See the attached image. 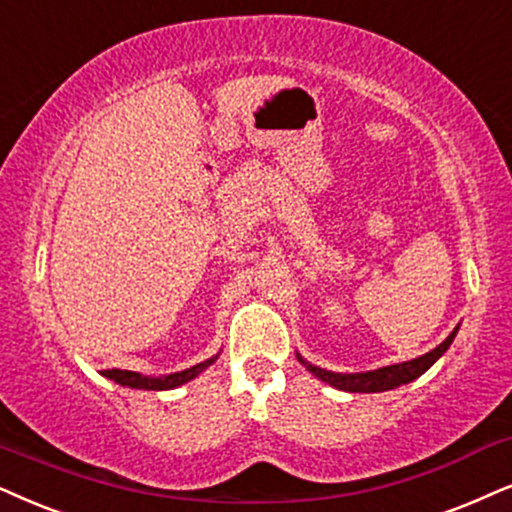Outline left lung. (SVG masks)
<instances>
[{"label": "left lung", "mask_w": 512, "mask_h": 512, "mask_svg": "<svg viewBox=\"0 0 512 512\" xmlns=\"http://www.w3.org/2000/svg\"><path fill=\"white\" fill-rule=\"evenodd\" d=\"M456 331H458V328L451 331V335L442 342V345H437L435 349H432V352L423 354V357L404 361V364L378 368V371L357 373V375H340V373L323 371V368H316V366H309V364H307V368L316 375V378H321L323 383H328L331 387H338V390H345V392H385V390H392V387L411 383V380H416L418 375H423L425 371H428V368L435 364L439 357H442L446 349H449L451 342H454ZM302 364H304V361H302Z\"/></svg>", "instance_id": "left-lung-1"}]
</instances>
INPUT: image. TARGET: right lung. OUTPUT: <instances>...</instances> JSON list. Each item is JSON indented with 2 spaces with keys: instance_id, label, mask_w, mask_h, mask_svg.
Segmentation results:
<instances>
[{
  "instance_id": "obj_1",
  "label": "right lung",
  "mask_w": 512,
  "mask_h": 512,
  "mask_svg": "<svg viewBox=\"0 0 512 512\" xmlns=\"http://www.w3.org/2000/svg\"><path fill=\"white\" fill-rule=\"evenodd\" d=\"M215 359L217 357H212L208 361H203V364L186 368V371L165 375V378H146V375H139L134 371H120V368H108V371H103V375L115 380V383H120V385L137 387V390H172V387H179V385L189 383V380L196 378L200 371H205L210 364H215Z\"/></svg>"
}]
</instances>
